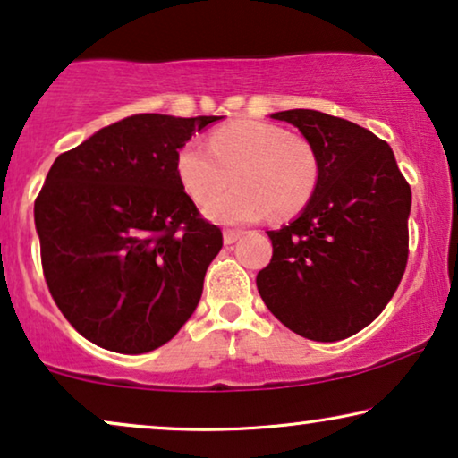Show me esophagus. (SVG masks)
Segmentation results:
<instances>
[{
    "label": "esophagus",
    "instance_id": "esophagus-1",
    "mask_svg": "<svg viewBox=\"0 0 458 458\" xmlns=\"http://www.w3.org/2000/svg\"><path fill=\"white\" fill-rule=\"evenodd\" d=\"M242 237V231L240 229H225L223 231V240H225V243H235L237 240H240Z\"/></svg>",
    "mask_w": 458,
    "mask_h": 458
}]
</instances>
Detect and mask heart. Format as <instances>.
<instances>
[{
    "label": "heart",
    "instance_id": "b5f03b06",
    "mask_svg": "<svg viewBox=\"0 0 458 458\" xmlns=\"http://www.w3.org/2000/svg\"><path fill=\"white\" fill-rule=\"evenodd\" d=\"M179 185L196 204L216 198L231 183L235 190L208 204L216 223H254L262 216L290 218L302 212L321 179V158L309 137L273 123L233 121L198 141L181 146L174 158Z\"/></svg>",
    "mask_w": 458,
    "mask_h": 458
}]
</instances>
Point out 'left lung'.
Listing matches in <instances>:
<instances>
[{
	"label": "left lung",
	"mask_w": 458,
	"mask_h": 458,
	"mask_svg": "<svg viewBox=\"0 0 458 458\" xmlns=\"http://www.w3.org/2000/svg\"><path fill=\"white\" fill-rule=\"evenodd\" d=\"M315 143L321 179L296 221L268 231L260 298L293 334L337 342L390 302L409 260L411 185L369 129L317 110L275 112Z\"/></svg>",
	"instance_id": "left-lung-1"
}]
</instances>
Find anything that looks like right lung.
I'll return each mask as SVG.
<instances>
[{
    "mask_svg": "<svg viewBox=\"0 0 458 458\" xmlns=\"http://www.w3.org/2000/svg\"><path fill=\"white\" fill-rule=\"evenodd\" d=\"M218 118L127 116L49 168L35 199L43 277L96 346L149 352L196 310L223 233L179 185L174 158Z\"/></svg>",
    "mask_w": 458,
    "mask_h": 458,
    "instance_id": "1",
    "label": "right lung"
}]
</instances>
